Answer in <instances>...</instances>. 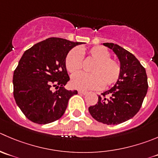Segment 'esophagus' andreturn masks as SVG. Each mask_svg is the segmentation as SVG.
Segmentation results:
<instances>
[{
    "instance_id": "1",
    "label": "esophagus",
    "mask_w": 158,
    "mask_h": 158,
    "mask_svg": "<svg viewBox=\"0 0 158 158\" xmlns=\"http://www.w3.org/2000/svg\"><path fill=\"white\" fill-rule=\"evenodd\" d=\"M78 93H79V94L85 95L87 93V92L86 91H84V90H79V91H78Z\"/></svg>"
}]
</instances>
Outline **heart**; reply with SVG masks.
<instances>
[{
    "instance_id": "obj_1",
    "label": "heart",
    "mask_w": 158,
    "mask_h": 158,
    "mask_svg": "<svg viewBox=\"0 0 158 158\" xmlns=\"http://www.w3.org/2000/svg\"><path fill=\"white\" fill-rule=\"evenodd\" d=\"M81 53L94 60L89 71L90 74L80 73L72 77L71 85L78 89H94L103 85L110 86L117 82L120 76L121 67L116 59H111L108 50L102 46L90 48H73L65 58V67L69 73H76L82 69Z\"/></svg>"
}]
</instances>
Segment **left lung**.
I'll use <instances>...</instances> for the list:
<instances>
[{"label":"left lung","instance_id":"left-lung-1","mask_svg":"<svg viewBox=\"0 0 158 158\" xmlns=\"http://www.w3.org/2000/svg\"><path fill=\"white\" fill-rule=\"evenodd\" d=\"M113 51L120 61L121 72L110 89L98 96L96 105L89 107L91 116L107 125L123 123L140 110L148 89L146 70L127 50L113 43H102ZM108 95V97H106Z\"/></svg>","mask_w":158,"mask_h":158}]
</instances>
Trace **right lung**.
I'll list each match as a JSON object with an SVG mask.
<instances>
[{
	"instance_id": "1",
	"label": "right lung",
	"mask_w": 158,
	"mask_h": 158,
	"mask_svg": "<svg viewBox=\"0 0 158 158\" xmlns=\"http://www.w3.org/2000/svg\"><path fill=\"white\" fill-rule=\"evenodd\" d=\"M84 44L49 38L25 51L14 72V97L26 117L38 124L59 120L76 90L65 89L69 81L65 58L75 46ZM56 91H52V86Z\"/></svg>"
}]
</instances>
